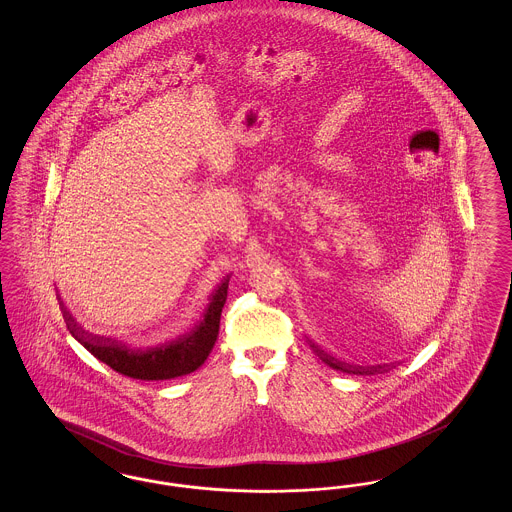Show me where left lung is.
<instances>
[{"label":"left lung","instance_id":"8db88e82","mask_svg":"<svg viewBox=\"0 0 512 512\" xmlns=\"http://www.w3.org/2000/svg\"><path fill=\"white\" fill-rule=\"evenodd\" d=\"M311 347H313V351L317 353L318 357L326 363V365L332 366V368H336V370H341V372H353V374H365V372H378L380 368H384V366H370V368H363V366H345L341 365L340 361H336L334 357H328L324 351H320L318 349V345H315V343H311Z\"/></svg>","mask_w":512,"mask_h":512}]
</instances>
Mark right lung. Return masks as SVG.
Wrapping results in <instances>:
<instances>
[{
	"instance_id": "1",
	"label": "right lung",
	"mask_w": 512,
	"mask_h": 512,
	"mask_svg": "<svg viewBox=\"0 0 512 512\" xmlns=\"http://www.w3.org/2000/svg\"><path fill=\"white\" fill-rule=\"evenodd\" d=\"M228 295V278L211 295V303L205 311V317L199 322L194 332L178 340L147 347V349H130L111 338H98L76 326L71 313L63 307L61 311L67 322L69 332L80 341L96 359L119 374L136 380H171L186 376L203 365L219 336L220 313Z\"/></svg>"
}]
</instances>
